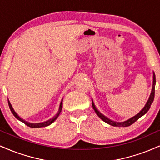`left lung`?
Instances as JSON below:
<instances>
[{"instance_id": "obj_1", "label": "left lung", "mask_w": 160, "mask_h": 160, "mask_svg": "<svg viewBox=\"0 0 160 160\" xmlns=\"http://www.w3.org/2000/svg\"><path fill=\"white\" fill-rule=\"evenodd\" d=\"M155 85H156V77H155V74L153 73V86H152V91H151V93H150L149 98H148V102H147V103H146V104H145L144 108H143V109L141 110V111L139 112L138 114L134 116L133 117L128 119V120H127L124 121V122H114V121H113V120H110V119H108V117H106L105 116H104L103 114H102V113H101L100 112L98 111V109L95 108V104H94V102H93L92 100V105L93 109H94V111H95V113H96V114L98 115V117H100V118L102 119V120L104 121L105 122H107V123H108L109 125H111V126H118V127H126V126H129L130 125L133 124L134 122H135V121H137L139 118H140L141 117H142L143 115H144L145 113H147V112L149 111L150 106H151V104L153 103V102L154 95H155Z\"/></svg>"}]
</instances>
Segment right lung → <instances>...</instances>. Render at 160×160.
Returning a JSON list of instances; mask_svg holds the SVG:
<instances>
[{
    "label": "right lung",
    "mask_w": 160,
    "mask_h": 160,
    "mask_svg": "<svg viewBox=\"0 0 160 160\" xmlns=\"http://www.w3.org/2000/svg\"><path fill=\"white\" fill-rule=\"evenodd\" d=\"M8 104H9V107H10V111H11V112H12V114L14 115V117H15L17 119V120H19L21 121V122H24V123L26 125V126H29V127H31V128H40V127H45V126H49V125L52 124V122H54V121L56 120L57 118H58V117L59 116L60 113H61V111H62V100L61 103H60V105H59V108H58V113H57L56 116H54V117H53L52 119H49V120L46 121V122H39V123H31V122H27V121L24 120L23 119H22L21 117H20L16 113V111H14V109L12 108V105H11L10 101H9V100H8Z\"/></svg>",
    "instance_id": "right-lung-1"
}]
</instances>
